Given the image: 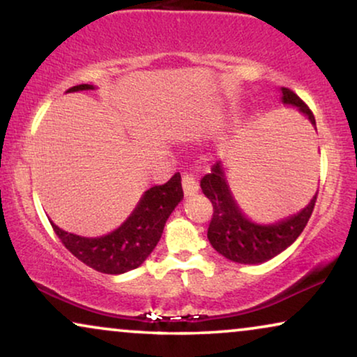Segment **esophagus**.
<instances>
[{
    "label": "esophagus",
    "instance_id": "obj_1",
    "mask_svg": "<svg viewBox=\"0 0 357 357\" xmlns=\"http://www.w3.org/2000/svg\"><path fill=\"white\" fill-rule=\"evenodd\" d=\"M182 190L183 197H193V195L198 193V182L195 180L193 175H183L182 178Z\"/></svg>",
    "mask_w": 357,
    "mask_h": 357
}]
</instances>
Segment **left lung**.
I'll return each mask as SVG.
<instances>
[{
    "label": "left lung",
    "mask_w": 357,
    "mask_h": 357,
    "mask_svg": "<svg viewBox=\"0 0 357 357\" xmlns=\"http://www.w3.org/2000/svg\"><path fill=\"white\" fill-rule=\"evenodd\" d=\"M282 105L294 107L310 120L315 128V119L309 107L287 87H281ZM317 130V128H315ZM202 190L213 203V219L208 227V241L214 250L227 260L243 265L265 263L296 242L314 211L317 193L310 203L297 214L281 221L263 224L247 216L238 206L229 187L226 167L219 160L211 167V174L202 178Z\"/></svg>",
    "instance_id": "left-lung-1"
}]
</instances>
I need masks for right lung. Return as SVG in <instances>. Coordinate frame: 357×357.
I'll use <instances>...</instances> for the list:
<instances>
[{
	"mask_svg": "<svg viewBox=\"0 0 357 357\" xmlns=\"http://www.w3.org/2000/svg\"><path fill=\"white\" fill-rule=\"evenodd\" d=\"M92 89H96L92 84H79L66 92ZM182 198L180 174H175L167 183L146 190L130 216L105 236L82 237L63 231L55 222L50 224L63 245L77 260L105 275H121L143 265L160 241L165 221Z\"/></svg>",
	"mask_w": 357,
	"mask_h": 357,
	"instance_id": "add662e5",
	"label": "right lung"
}]
</instances>
